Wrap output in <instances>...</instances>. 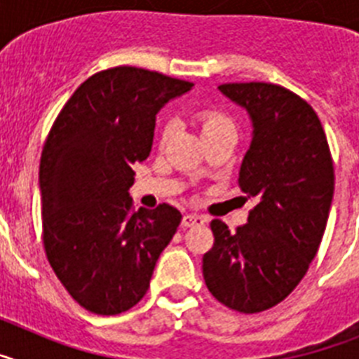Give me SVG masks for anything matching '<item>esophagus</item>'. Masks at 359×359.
<instances>
[{
  "label": "esophagus",
  "instance_id": "34e87169",
  "mask_svg": "<svg viewBox=\"0 0 359 359\" xmlns=\"http://www.w3.org/2000/svg\"><path fill=\"white\" fill-rule=\"evenodd\" d=\"M207 221L205 217H201V215H196V214H187L183 215L182 219V224L185 228H190V226H198V224H203Z\"/></svg>",
  "mask_w": 359,
  "mask_h": 359
}]
</instances>
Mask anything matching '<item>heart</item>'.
<instances>
[{
    "mask_svg": "<svg viewBox=\"0 0 359 359\" xmlns=\"http://www.w3.org/2000/svg\"><path fill=\"white\" fill-rule=\"evenodd\" d=\"M196 120H198V123L201 126L203 135H205V133H208V131H212V129L219 128V126L230 123V120H228L226 116L223 115V113H219V111H214V109L199 111L198 115H196ZM172 133H174V122L170 118H167L163 122V126H161V133H160L161 145L169 140L170 136H172Z\"/></svg>",
    "mask_w": 359,
    "mask_h": 359,
    "instance_id": "1",
    "label": "heart"
}]
</instances>
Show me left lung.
<instances>
[{
    "label": "left lung",
    "instance_id": "obj_1",
    "mask_svg": "<svg viewBox=\"0 0 359 359\" xmlns=\"http://www.w3.org/2000/svg\"><path fill=\"white\" fill-rule=\"evenodd\" d=\"M219 91L252 120L239 185L257 205L236 231L212 221L203 277L219 302L250 315L277 306L306 275L327 224L334 167L315 109L293 91L268 82L221 84Z\"/></svg>",
    "mask_w": 359,
    "mask_h": 359
}]
</instances>
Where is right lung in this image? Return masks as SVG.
<instances>
[{"mask_svg": "<svg viewBox=\"0 0 359 359\" xmlns=\"http://www.w3.org/2000/svg\"><path fill=\"white\" fill-rule=\"evenodd\" d=\"M192 86L133 66L104 69L79 86L50 129L39 165L44 250L73 300L95 315L140 302L182 223L167 203L133 212L129 189L158 111Z\"/></svg>", "mask_w": 359, "mask_h": 359, "instance_id": "right-lung-1", "label": "right lung"}]
</instances>
